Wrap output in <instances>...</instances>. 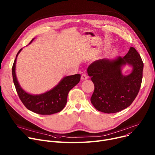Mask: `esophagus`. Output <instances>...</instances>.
<instances>
[{"mask_svg":"<svg viewBox=\"0 0 155 155\" xmlns=\"http://www.w3.org/2000/svg\"><path fill=\"white\" fill-rule=\"evenodd\" d=\"M88 78V77H87V76L86 74H82V75H81V80L82 81H85V80H86Z\"/></svg>","mask_w":155,"mask_h":155,"instance_id":"obj_1","label":"esophagus"}]
</instances>
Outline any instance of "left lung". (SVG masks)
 Returning <instances> with one entry per match:
<instances>
[{
    "label": "left lung",
    "instance_id": "left-lung-1",
    "mask_svg": "<svg viewBox=\"0 0 155 155\" xmlns=\"http://www.w3.org/2000/svg\"><path fill=\"white\" fill-rule=\"evenodd\" d=\"M128 64L133 67L128 76L121 74V68ZM143 63L140 54L131 47L124 57L114 60L98 59L87 68L94 84L91 102L97 110L112 114L120 112L134 102L140 91L143 78Z\"/></svg>",
    "mask_w": 155,
    "mask_h": 155
}]
</instances>
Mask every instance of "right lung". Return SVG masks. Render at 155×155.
<instances>
[{
    "mask_svg": "<svg viewBox=\"0 0 155 155\" xmlns=\"http://www.w3.org/2000/svg\"><path fill=\"white\" fill-rule=\"evenodd\" d=\"M33 40L32 39L31 41ZM17 54L12 66V76L14 85L18 97L26 108L40 115H51L61 111L67 102V97L69 91L78 84L81 79L79 74L64 78L53 89L40 95H31L23 91L20 86L15 74V63Z\"/></svg>",
    "mask_w": 155,
    "mask_h": 155,
    "instance_id": "add662e5",
    "label": "right lung"
}]
</instances>
